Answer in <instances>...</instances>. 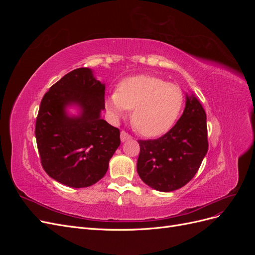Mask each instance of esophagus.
<instances>
[{
	"label": "esophagus",
	"mask_w": 255,
	"mask_h": 255,
	"mask_svg": "<svg viewBox=\"0 0 255 255\" xmlns=\"http://www.w3.org/2000/svg\"><path fill=\"white\" fill-rule=\"evenodd\" d=\"M120 139H121L122 142H125L127 140L132 139V136H130L129 134H128L127 132H125V130H122V132L120 133Z\"/></svg>",
	"instance_id": "obj_1"
}]
</instances>
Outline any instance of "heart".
Masks as SVG:
<instances>
[{
    "label": "heart",
    "instance_id": "1",
    "mask_svg": "<svg viewBox=\"0 0 255 255\" xmlns=\"http://www.w3.org/2000/svg\"><path fill=\"white\" fill-rule=\"evenodd\" d=\"M183 104L184 94L180 86L152 75L123 80L118 91L105 100L106 110L114 119L125 117L128 110H133V125L145 137L167 133L179 118Z\"/></svg>",
    "mask_w": 255,
    "mask_h": 255
}]
</instances>
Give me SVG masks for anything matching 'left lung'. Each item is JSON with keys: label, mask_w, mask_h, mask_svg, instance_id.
Listing matches in <instances>:
<instances>
[{"label": "left lung", "mask_w": 255, "mask_h": 255, "mask_svg": "<svg viewBox=\"0 0 255 255\" xmlns=\"http://www.w3.org/2000/svg\"><path fill=\"white\" fill-rule=\"evenodd\" d=\"M137 172L153 189L169 192L183 187L197 173L207 153L206 114L199 100L186 94L175 126L157 139L138 140Z\"/></svg>", "instance_id": "left-lung-1"}]
</instances>
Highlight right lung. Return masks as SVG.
I'll return each mask as SVG.
<instances>
[{
    "label": "right lung",
    "instance_id": "add662e5",
    "mask_svg": "<svg viewBox=\"0 0 255 255\" xmlns=\"http://www.w3.org/2000/svg\"><path fill=\"white\" fill-rule=\"evenodd\" d=\"M105 84L89 68L63 76L41 100L35 135L44 171L73 188L88 187L105 175L120 145V132L101 118ZM74 107L78 114L67 109Z\"/></svg>",
    "mask_w": 255,
    "mask_h": 255
}]
</instances>
